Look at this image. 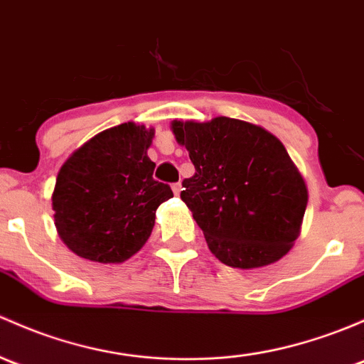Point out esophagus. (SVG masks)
<instances>
[{
	"label": "esophagus",
	"instance_id": "obj_1",
	"mask_svg": "<svg viewBox=\"0 0 364 364\" xmlns=\"http://www.w3.org/2000/svg\"><path fill=\"white\" fill-rule=\"evenodd\" d=\"M181 183H174V185H172V192H174V195L181 193Z\"/></svg>",
	"mask_w": 364,
	"mask_h": 364
}]
</instances>
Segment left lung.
I'll return each mask as SVG.
<instances>
[{"label":"left lung","mask_w":364,"mask_h":364,"mask_svg":"<svg viewBox=\"0 0 364 364\" xmlns=\"http://www.w3.org/2000/svg\"><path fill=\"white\" fill-rule=\"evenodd\" d=\"M171 129L195 166L181 200L213 255L244 270L281 259L300 235L309 200L284 144L259 125L228 117L174 120Z\"/></svg>","instance_id":"left-lung-1"}]
</instances>
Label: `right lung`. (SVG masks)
<instances>
[{"mask_svg": "<svg viewBox=\"0 0 364 364\" xmlns=\"http://www.w3.org/2000/svg\"><path fill=\"white\" fill-rule=\"evenodd\" d=\"M155 131L134 122L106 129L64 162L52 193L55 228L75 255L122 263L136 255L172 190L153 179Z\"/></svg>", "mask_w": 364, "mask_h": 364, "instance_id": "obj_1", "label": "right lung"}]
</instances>
